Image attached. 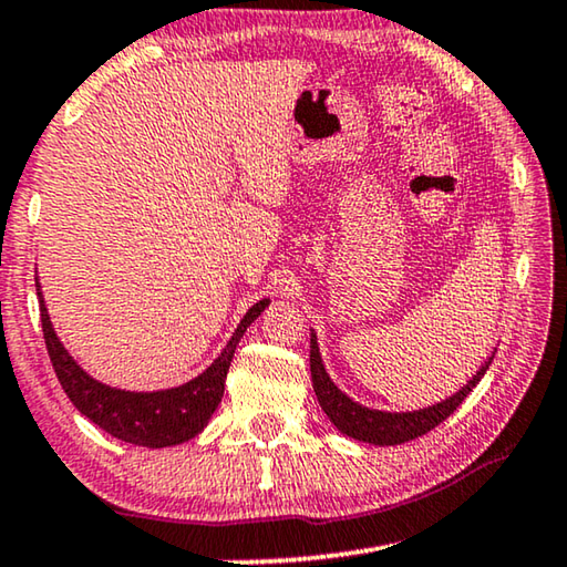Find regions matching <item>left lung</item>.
<instances>
[{
    "instance_id": "8db88e82",
    "label": "left lung",
    "mask_w": 567,
    "mask_h": 567,
    "mask_svg": "<svg viewBox=\"0 0 567 567\" xmlns=\"http://www.w3.org/2000/svg\"><path fill=\"white\" fill-rule=\"evenodd\" d=\"M494 353L482 363L477 373L472 375L466 385H462L460 391L452 393V396L434 403V406L419 409V411H379V409H368L361 406V403L346 396L343 391L338 389L336 383L326 371L320 358V348H318V336L310 332V373H312V389H316V396L320 401V409L326 411V416L330 419V424L336 426L340 434H346L355 442H365V444H375V446H396L403 442H411V439L429 434L431 429H436L442 421L460 409V403L470 396L474 385L482 381V375L487 373V368L492 363Z\"/></svg>"
}]
</instances>
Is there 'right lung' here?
<instances>
[{
    "instance_id": "right-lung-1",
    "label": "right lung",
    "mask_w": 567,
    "mask_h": 567,
    "mask_svg": "<svg viewBox=\"0 0 567 567\" xmlns=\"http://www.w3.org/2000/svg\"><path fill=\"white\" fill-rule=\"evenodd\" d=\"M34 287H38L40 298L44 346H48L50 361L52 368H55L62 391L68 393V399L73 401V406L85 419L107 431V434L121 439L125 444L148 449L176 446L202 434L224 396V381H227V371L231 358H235L237 343L245 336V330L262 316V310L269 305L267 298L251 305L217 361L206 368L204 373L196 375V379L164 391H125L95 381L93 375L78 365L75 358L60 343L55 328H52L38 277H34Z\"/></svg>"
}]
</instances>
